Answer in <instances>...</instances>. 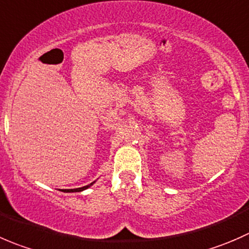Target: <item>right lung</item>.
<instances>
[{
	"mask_svg": "<svg viewBox=\"0 0 249 249\" xmlns=\"http://www.w3.org/2000/svg\"><path fill=\"white\" fill-rule=\"evenodd\" d=\"M94 183H95V181H93V183L88 184V185H86V186H82V188H77V189H69V190H64V193H80V191H83V190H86V189L89 188V186H92L93 184H94Z\"/></svg>",
	"mask_w": 249,
	"mask_h": 249,
	"instance_id": "right-lung-1",
	"label": "right lung"
}]
</instances>
